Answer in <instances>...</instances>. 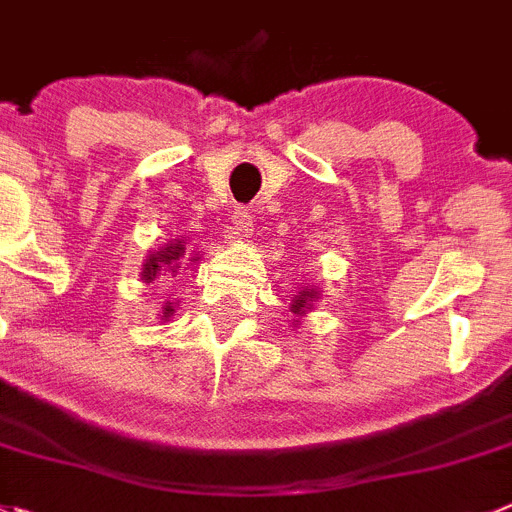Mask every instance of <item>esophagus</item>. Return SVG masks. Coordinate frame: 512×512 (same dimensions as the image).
<instances>
[{
    "instance_id": "obj_1",
    "label": "esophagus",
    "mask_w": 512,
    "mask_h": 512,
    "mask_svg": "<svg viewBox=\"0 0 512 512\" xmlns=\"http://www.w3.org/2000/svg\"><path fill=\"white\" fill-rule=\"evenodd\" d=\"M253 233V216L248 211H236L231 218V238H248Z\"/></svg>"
}]
</instances>
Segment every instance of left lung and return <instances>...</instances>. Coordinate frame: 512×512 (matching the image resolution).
I'll return each instance as SVG.
<instances>
[{"label": "left lung", "mask_w": 512, "mask_h": 512, "mask_svg": "<svg viewBox=\"0 0 512 512\" xmlns=\"http://www.w3.org/2000/svg\"><path fill=\"white\" fill-rule=\"evenodd\" d=\"M306 299H314V291H304V294H299L294 299V304H291V311L294 314H299V311L306 309Z\"/></svg>", "instance_id": "1"}]
</instances>
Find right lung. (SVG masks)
Returning <instances> with one entry per match:
<instances>
[{
    "mask_svg": "<svg viewBox=\"0 0 512 512\" xmlns=\"http://www.w3.org/2000/svg\"><path fill=\"white\" fill-rule=\"evenodd\" d=\"M180 256H186V251H183V241L168 243L163 251L150 253L148 264L143 266V279L148 281V284H150V281H155V279H158V274H160V269H163V266H165V271H173V274H178ZM170 311H173V309L168 306V309H165V316H170Z\"/></svg>",
    "mask_w": 512,
    "mask_h": 512,
    "instance_id": "add662e5",
    "label": "right lung"
}]
</instances>
